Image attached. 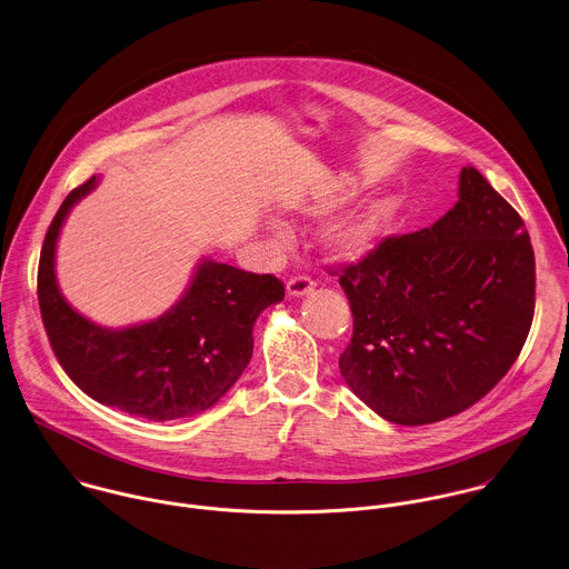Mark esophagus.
Listing matches in <instances>:
<instances>
[{
  "mask_svg": "<svg viewBox=\"0 0 569 569\" xmlns=\"http://www.w3.org/2000/svg\"><path fill=\"white\" fill-rule=\"evenodd\" d=\"M288 295L290 297H303L308 292L315 290V279L308 277V274H297V277H290L288 279Z\"/></svg>",
  "mask_w": 569,
  "mask_h": 569,
  "instance_id": "obj_1",
  "label": "esophagus"
}]
</instances>
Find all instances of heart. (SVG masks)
Listing matches in <instances>:
<instances>
[{"instance_id":"1","label":"heart","mask_w":569,"mask_h":569,"mask_svg":"<svg viewBox=\"0 0 569 569\" xmlns=\"http://www.w3.org/2000/svg\"><path fill=\"white\" fill-rule=\"evenodd\" d=\"M341 200L342 196H332L323 200L319 209H330ZM389 216L391 207L387 200H369L328 228L326 241L330 250H335L341 257H358L376 243V239L389 222Z\"/></svg>"}]
</instances>
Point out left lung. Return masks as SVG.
Instances as JSON below:
<instances>
[{"instance_id": "8db88e82", "label": "left lung", "mask_w": 569, "mask_h": 569, "mask_svg": "<svg viewBox=\"0 0 569 569\" xmlns=\"http://www.w3.org/2000/svg\"><path fill=\"white\" fill-rule=\"evenodd\" d=\"M337 274L353 317L342 378L393 425L440 422L479 402L535 317L530 234L472 167L433 227L389 234Z\"/></svg>"}]
</instances>
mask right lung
<instances>
[{
	"instance_id": "add662e5",
	"label": "right lung",
	"mask_w": 569,
	"mask_h": 569,
	"mask_svg": "<svg viewBox=\"0 0 569 569\" xmlns=\"http://www.w3.org/2000/svg\"><path fill=\"white\" fill-rule=\"evenodd\" d=\"M97 176L68 193L48 227L37 272V297L50 347L72 382L106 407L153 422L211 409L252 356L261 310L283 301L274 274L202 261L187 295L160 319L106 330L74 312L54 279V246L70 209Z\"/></svg>"
}]
</instances>
